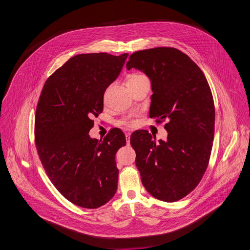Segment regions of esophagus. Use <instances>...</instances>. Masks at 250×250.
I'll return each instance as SVG.
<instances>
[{"label":"esophagus","instance_id":"34e87169","mask_svg":"<svg viewBox=\"0 0 250 250\" xmlns=\"http://www.w3.org/2000/svg\"><path fill=\"white\" fill-rule=\"evenodd\" d=\"M125 138H126V142L127 145L129 144V139H130V132H125Z\"/></svg>","mask_w":250,"mask_h":250}]
</instances>
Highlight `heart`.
<instances>
[{"instance_id": "obj_1", "label": "heart", "mask_w": 250, "mask_h": 250, "mask_svg": "<svg viewBox=\"0 0 250 250\" xmlns=\"http://www.w3.org/2000/svg\"><path fill=\"white\" fill-rule=\"evenodd\" d=\"M142 79H147V78L142 74H132L129 77L127 83L134 82V81H139V80H142ZM120 124L124 125H126V126H134L136 125V121L133 120V119H130V118H125V119H122L120 121Z\"/></svg>"}]
</instances>
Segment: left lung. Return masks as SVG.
I'll return each mask as SVG.
<instances>
[{
    "label": "left lung",
    "mask_w": 250,
    "mask_h": 250,
    "mask_svg": "<svg viewBox=\"0 0 250 250\" xmlns=\"http://www.w3.org/2000/svg\"><path fill=\"white\" fill-rule=\"evenodd\" d=\"M127 70L138 69L151 82L149 117L167 120L166 140L147 130L130 137L141 182L154 198L176 202L190 194L207 170L215 133V104L200 67L174 47L132 53Z\"/></svg>",
    "instance_id": "1"
}]
</instances>
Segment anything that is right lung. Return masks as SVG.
<instances>
[{"mask_svg": "<svg viewBox=\"0 0 250 250\" xmlns=\"http://www.w3.org/2000/svg\"><path fill=\"white\" fill-rule=\"evenodd\" d=\"M128 54L104 52L70 58L46 80L37 105L34 139L50 181L68 201L86 208L108 203L118 189L116 153L126 144L120 128L103 140L91 138L104 93Z\"/></svg>", "mask_w": 250, "mask_h": 250, "instance_id": "obj_1", "label": "right lung"}]
</instances>
